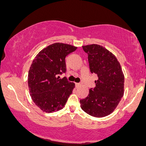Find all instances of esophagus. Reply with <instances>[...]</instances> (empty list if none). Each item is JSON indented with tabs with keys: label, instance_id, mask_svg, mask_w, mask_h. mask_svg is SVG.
Masks as SVG:
<instances>
[{
	"label": "esophagus",
	"instance_id": "obj_1",
	"mask_svg": "<svg viewBox=\"0 0 146 146\" xmlns=\"http://www.w3.org/2000/svg\"><path fill=\"white\" fill-rule=\"evenodd\" d=\"M80 85H81V84L80 83H75V86H76V87H79V86H80Z\"/></svg>",
	"mask_w": 146,
	"mask_h": 146
}]
</instances>
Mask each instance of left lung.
I'll return each mask as SVG.
<instances>
[{
  "mask_svg": "<svg viewBox=\"0 0 146 146\" xmlns=\"http://www.w3.org/2000/svg\"><path fill=\"white\" fill-rule=\"evenodd\" d=\"M88 54L90 72L98 75L96 86L89 90L86 98L80 100V107L95 117L108 116L118 106L124 94L125 77L117 58L98 44L82 46Z\"/></svg>",
  "mask_w": 146,
  "mask_h": 146,
  "instance_id": "8db88e82",
  "label": "left lung"
}]
</instances>
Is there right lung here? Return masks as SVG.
I'll list each match as a JSON object with an SVG mask.
<instances>
[{"instance_id":"1","label":"right lung","mask_w":146,"mask_h":146,"mask_svg":"<svg viewBox=\"0 0 146 146\" xmlns=\"http://www.w3.org/2000/svg\"><path fill=\"white\" fill-rule=\"evenodd\" d=\"M76 49L70 44L54 43L42 50L33 61L28 73L30 95L44 112L62 110L72 94L75 84L58 75L66 72V56Z\"/></svg>"}]
</instances>
